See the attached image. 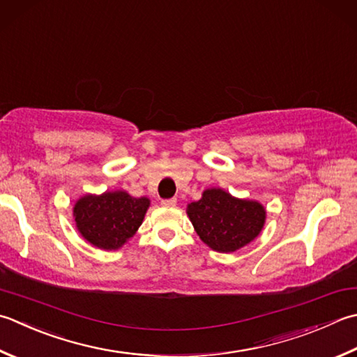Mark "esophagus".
<instances>
[{"mask_svg":"<svg viewBox=\"0 0 357 357\" xmlns=\"http://www.w3.org/2000/svg\"><path fill=\"white\" fill-rule=\"evenodd\" d=\"M176 198H170V199H162V202H160V204H162L164 207H174L176 206Z\"/></svg>","mask_w":357,"mask_h":357,"instance_id":"esophagus-1","label":"esophagus"}]
</instances>
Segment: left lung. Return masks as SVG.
<instances>
[{
    "mask_svg": "<svg viewBox=\"0 0 357 357\" xmlns=\"http://www.w3.org/2000/svg\"><path fill=\"white\" fill-rule=\"evenodd\" d=\"M192 225L208 248L230 254L260 235L266 208L258 201L240 199L222 188H207L199 201L187 206Z\"/></svg>",
    "mask_w": 357,
    "mask_h": 357,
    "instance_id": "8db88e82",
    "label": "left lung"
}]
</instances>
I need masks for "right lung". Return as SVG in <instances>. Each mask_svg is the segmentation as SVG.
I'll return each instance as SVG.
<instances>
[{"mask_svg": "<svg viewBox=\"0 0 357 357\" xmlns=\"http://www.w3.org/2000/svg\"><path fill=\"white\" fill-rule=\"evenodd\" d=\"M150 207L149 198H135L123 190L85 195L74 206L77 230L88 243L103 250L122 248Z\"/></svg>", "mask_w": 357, "mask_h": 357, "instance_id": "right-lung-1", "label": "right lung"}]
</instances>
